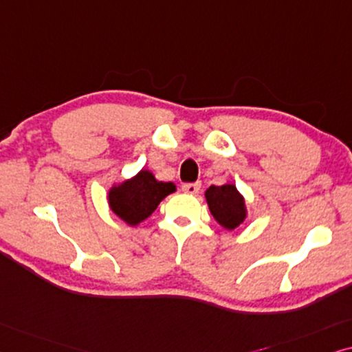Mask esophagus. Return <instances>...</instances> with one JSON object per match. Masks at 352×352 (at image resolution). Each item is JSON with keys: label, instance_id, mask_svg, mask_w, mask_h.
Here are the masks:
<instances>
[{"label": "esophagus", "instance_id": "34e87169", "mask_svg": "<svg viewBox=\"0 0 352 352\" xmlns=\"http://www.w3.org/2000/svg\"><path fill=\"white\" fill-rule=\"evenodd\" d=\"M182 190H184L186 195H198L201 190V184H185L182 185Z\"/></svg>", "mask_w": 352, "mask_h": 352}]
</instances>
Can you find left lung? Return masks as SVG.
Returning <instances> with one entry per match:
<instances>
[{
    "mask_svg": "<svg viewBox=\"0 0 352 352\" xmlns=\"http://www.w3.org/2000/svg\"><path fill=\"white\" fill-rule=\"evenodd\" d=\"M206 201H208L209 210L214 215V219L227 230H235L245 222V198L236 190L235 185L227 184L222 186H209L206 190Z\"/></svg>",
    "mask_w": 352,
    "mask_h": 352,
    "instance_id": "obj_1",
    "label": "left lung"
}]
</instances>
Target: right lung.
Instances as JSON below:
<instances>
[{"label": "right lung", "instance_id": "1", "mask_svg": "<svg viewBox=\"0 0 352 352\" xmlns=\"http://www.w3.org/2000/svg\"><path fill=\"white\" fill-rule=\"evenodd\" d=\"M175 190L172 182H159L154 179L151 172L143 168L132 179L112 186L107 201L117 217L132 227H137L156 210L167 195Z\"/></svg>", "mask_w": 352, "mask_h": 352}]
</instances>
